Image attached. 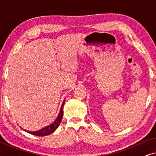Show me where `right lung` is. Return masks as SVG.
I'll list each match as a JSON object with an SVG mask.
<instances>
[{
	"label": "right lung",
	"instance_id": "right-lung-1",
	"mask_svg": "<svg viewBox=\"0 0 156 156\" xmlns=\"http://www.w3.org/2000/svg\"><path fill=\"white\" fill-rule=\"evenodd\" d=\"M62 116H63V109L62 108H61V110L59 113L58 116L57 117V119H55L54 122L51 123L50 125H48L45 127L42 128V129L39 130V131H27V130H25V131L29 133L33 134V135H35L38 136H44L50 135V134L53 133V132H54L55 130L59 127V126L60 124V122L62 121Z\"/></svg>",
	"mask_w": 156,
	"mask_h": 156
}]
</instances>
